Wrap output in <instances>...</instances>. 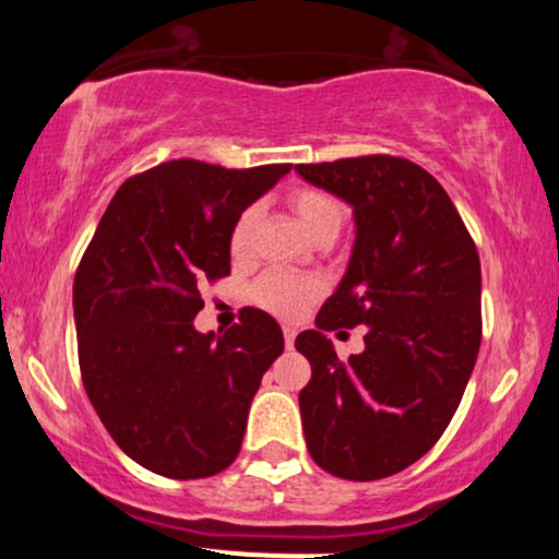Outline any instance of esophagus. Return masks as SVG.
Segmentation results:
<instances>
[{"label": "esophagus", "instance_id": "1", "mask_svg": "<svg viewBox=\"0 0 559 559\" xmlns=\"http://www.w3.org/2000/svg\"><path fill=\"white\" fill-rule=\"evenodd\" d=\"M294 338H297V329H294V325H284V342H286V349H292V346H294Z\"/></svg>", "mask_w": 559, "mask_h": 559}]
</instances>
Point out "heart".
Wrapping results in <instances>:
<instances>
[{"instance_id":"b5f03b06","label":"heart","mask_w":559,"mask_h":559,"mask_svg":"<svg viewBox=\"0 0 559 559\" xmlns=\"http://www.w3.org/2000/svg\"><path fill=\"white\" fill-rule=\"evenodd\" d=\"M288 207L299 217L307 234L312 239H336L342 230L344 210L336 197L329 191L312 189V186H299L288 194ZM258 221V210H241L234 226L228 230V252L234 260H243L252 247V230ZM320 294H323V281L316 275H299L288 271H267L262 273L252 284V299L258 301L262 310L273 312L281 318H297L305 307H310Z\"/></svg>"}]
</instances>
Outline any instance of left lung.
Returning <instances> with one entry per match:
<instances>
[{
	"mask_svg": "<svg viewBox=\"0 0 559 559\" xmlns=\"http://www.w3.org/2000/svg\"><path fill=\"white\" fill-rule=\"evenodd\" d=\"M352 204L357 239L318 329L294 346L312 365L299 391L312 460L331 476H394L431 449L457 413L480 346V260L452 199L404 157L297 165ZM368 324L344 364L325 330Z\"/></svg>",
	"mask_w": 559,
	"mask_h": 559,
	"instance_id": "8db88e82",
	"label": "left lung"
}]
</instances>
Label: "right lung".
<instances>
[{"label":"right lung","instance_id":"obj_1","mask_svg":"<svg viewBox=\"0 0 559 559\" xmlns=\"http://www.w3.org/2000/svg\"><path fill=\"white\" fill-rule=\"evenodd\" d=\"M292 165L170 159L115 191L73 281L81 381L131 460L165 478H207L241 449L249 404L284 352L267 312L243 307L199 333L204 284L230 275L228 230Z\"/></svg>","mask_w":559,"mask_h":559}]
</instances>
